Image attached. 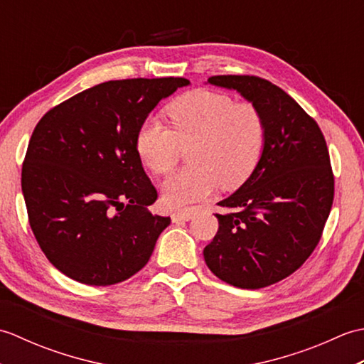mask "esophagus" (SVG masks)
<instances>
[{
    "instance_id": "obj_1",
    "label": "esophagus",
    "mask_w": 364,
    "mask_h": 364,
    "mask_svg": "<svg viewBox=\"0 0 364 364\" xmlns=\"http://www.w3.org/2000/svg\"><path fill=\"white\" fill-rule=\"evenodd\" d=\"M194 218V211L192 210H184V211H178L172 214V222L178 223V222H188Z\"/></svg>"
}]
</instances>
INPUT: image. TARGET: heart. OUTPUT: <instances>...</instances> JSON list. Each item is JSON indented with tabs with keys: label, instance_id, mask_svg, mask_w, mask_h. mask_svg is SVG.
<instances>
[{
	"label": "heart",
	"instance_id": "1",
	"mask_svg": "<svg viewBox=\"0 0 364 364\" xmlns=\"http://www.w3.org/2000/svg\"><path fill=\"white\" fill-rule=\"evenodd\" d=\"M170 128L146 117L134 137L137 156L153 173L166 175L188 146L189 167L162 183V200L181 210L210 197L215 188L236 189L257 167L264 145V123L258 107L235 103L220 92L197 89L167 107Z\"/></svg>",
	"mask_w": 364,
	"mask_h": 364
}]
</instances>
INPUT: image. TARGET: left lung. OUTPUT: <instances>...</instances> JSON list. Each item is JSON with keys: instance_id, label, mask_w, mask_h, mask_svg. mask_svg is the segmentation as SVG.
I'll list each match as a JSON object with an SVG mask.
<instances>
[{"instance_id": "8db88e82", "label": "left lung", "mask_w": 364, "mask_h": 364, "mask_svg": "<svg viewBox=\"0 0 364 364\" xmlns=\"http://www.w3.org/2000/svg\"><path fill=\"white\" fill-rule=\"evenodd\" d=\"M236 90L264 123V145L247 181L219 202V231L205 247L211 272L228 284L258 289L283 280L318 245L333 203L326 139L296 100L258 76H211Z\"/></svg>"}]
</instances>
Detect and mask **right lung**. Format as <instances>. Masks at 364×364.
I'll use <instances>...</instances> for the list:
<instances>
[{
    "label": "right lung",
    "mask_w": 364,
    "mask_h": 364,
    "mask_svg": "<svg viewBox=\"0 0 364 364\" xmlns=\"http://www.w3.org/2000/svg\"><path fill=\"white\" fill-rule=\"evenodd\" d=\"M184 78L107 81L46 112L21 168L29 225L51 264L73 280L109 286L149 262L170 218L134 137L139 125Z\"/></svg>",
    "instance_id": "1"
}]
</instances>
